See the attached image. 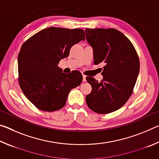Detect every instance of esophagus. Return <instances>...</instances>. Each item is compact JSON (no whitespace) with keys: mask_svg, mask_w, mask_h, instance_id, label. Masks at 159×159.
I'll return each mask as SVG.
<instances>
[{"mask_svg":"<svg viewBox=\"0 0 159 159\" xmlns=\"http://www.w3.org/2000/svg\"><path fill=\"white\" fill-rule=\"evenodd\" d=\"M83 82L86 81V76H85V75H83Z\"/></svg>","mask_w":159,"mask_h":159,"instance_id":"obj_1","label":"esophagus"}]
</instances>
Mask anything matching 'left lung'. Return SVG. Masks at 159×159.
<instances>
[{
    "instance_id": "1",
    "label": "left lung",
    "mask_w": 159,
    "mask_h": 159,
    "mask_svg": "<svg viewBox=\"0 0 159 159\" xmlns=\"http://www.w3.org/2000/svg\"><path fill=\"white\" fill-rule=\"evenodd\" d=\"M86 39L93 48L94 63H105L100 82L86 77L92 91L86 95L89 108L98 114H109L130 98L139 71V60L127 37L115 29H85Z\"/></svg>"
}]
</instances>
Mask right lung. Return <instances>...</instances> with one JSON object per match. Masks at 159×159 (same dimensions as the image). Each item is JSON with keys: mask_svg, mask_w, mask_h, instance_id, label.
Returning <instances> with one entry per match:
<instances>
[{"mask_svg": "<svg viewBox=\"0 0 159 159\" xmlns=\"http://www.w3.org/2000/svg\"><path fill=\"white\" fill-rule=\"evenodd\" d=\"M82 40L85 34L81 29L49 27L24 43L18 55L19 84L36 108L45 111L61 109L70 90L81 83L80 71L64 74L57 64Z\"/></svg>", "mask_w": 159, "mask_h": 159, "instance_id": "obj_1", "label": "right lung"}]
</instances>
